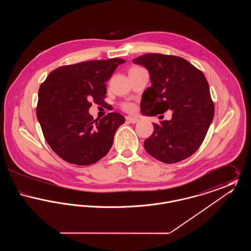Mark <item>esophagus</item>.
Instances as JSON below:
<instances>
[{
	"label": "esophagus",
	"instance_id": "obj_1",
	"mask_svg": "<svg viewBox=\"0 0 251 251\" xmlns=\"http://www.w3.org/2000/svg\"><path fill=\"white\" fill-rule=\"evenodd\" d=\"M127 120L129 121V122H131V123H137L138 121H139V119H137V118H133V117H128L127 118Z\"/></svg>",
	"mask_w": 251,
	"mask_h": 251
}]
</instances>
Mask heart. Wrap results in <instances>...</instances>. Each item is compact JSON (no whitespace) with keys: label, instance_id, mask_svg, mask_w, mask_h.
<instances>
[{"label":"heart","instance_id":"heart-1","mask_svg":"<svg viewBox=\"0 0 251 251\" xmlns=\"http://www.w3.org/2000/svg\"><path fill=\"white\" fill-rule=\"evenodd\" d=\"M133 69H136V68H133ZM124 109H126V110H128V111H131L132 110V105L131 104H129V103H127V104H124Z\"/></svg>","mask_w":251,"mask_h":251}]
</instances>
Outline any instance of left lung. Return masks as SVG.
Returning <instances> with one entry per match:
<instances>
[{
	"instance_id": "8db88e82",
	"label": "left lung",
	"mask_w": 251,
	"mask_h": 251,
	"mask_svg": "<svg viewBox=\"0 0 251 251\" xmlns=\"http://www.w3.org/2000/svg\"><path fill=\"white\" fill-rule=\"evenodd\" d=\"M132 62L148 70L151 82L142 95V115L172 112L171 120L153 124L152 134L144 142L145 150L166 164L188 158L202 144L215 114L204 74L174 55L147 53Z\"/></svg>"
}]
</instances>
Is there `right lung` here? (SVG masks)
Segmentation results:
<instances>
[{
	"label": "right lung",
	"mask_w": 251,
	"mask_h": 251,
	"mask_svg": "<svg viewBox=\"0 0 251 251\" xmlns=\"http://www.w3.org/2000/svg\"><path fill=\"white\" fill-rule=\"evenodd\" d=\"M125 60H93L63 66L38 90L36 117L51 150L68 163L92 165L110 151L125 119L117 112L101 120L89 114L91 101L102 105L105 83Z\"/></svg>",
	"instance_id": "1"
}]
</instances>
